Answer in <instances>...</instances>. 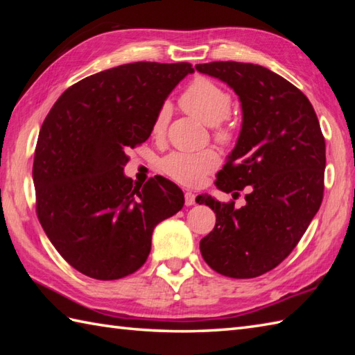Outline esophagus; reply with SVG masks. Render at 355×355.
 <instances>
[{
	"label": "esophagus",
	"mask_w": 355,
	"mask_h": 355,
	"mask_svg": "<svg viewBox=\"0 0 355 355\" xmlns=\"http://www.w3.org/2000/svg\"><path fill=\"white\" fill-rule=\"evenodd\" d=\"M184 205L186 206H193L195 205V193H192V192L184 193Z\"/></svg>",
	"instance_id": "esophagus-1"
}]
</instances>
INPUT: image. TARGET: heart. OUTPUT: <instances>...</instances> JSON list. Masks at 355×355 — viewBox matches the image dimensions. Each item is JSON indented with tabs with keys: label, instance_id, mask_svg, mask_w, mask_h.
<instances>
[{
	"label": "heart",
	"instance_id": "1",
	"mask_svg": "<svg viewBox=\"0 0 355 355\" xmlns=\"http://www.w3.org/2000/svg\"><path fill=\"white\" fill-rule=\"evenodd\" d=\"M180 103L184 111L200 119L209 126L220 125L223 120L230 114L232 99L230 94L221 88L214 80L206 78H197L192 84L186 88L182 94ZM169 122V107L163 105L158 110L157 116L153 122V134L160 137L164 132ZM230 131L220 128L216 130V137L227 141L230 139ZM220 158L212 149L198 150V153H186V150H175L166 155L162 160V169L177 183L186 186H198L202 183L207 173L212 172Z\"/></svg>",
	"mask_w": 355,
	"mask_h": 355
}]
</instances>
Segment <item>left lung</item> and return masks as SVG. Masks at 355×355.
<instances>
[{
  "instance_id": "obj_1",
  "label": "left lung",
  "mask_w": 355,
  "mask_h": 355,
  "mask_svg": "<svg viewBox=\"0 0 355 355\" xmlns=\"http://www.w3.org/2000/svg\"><path fill=\"white\" fill-rule=\"evenodd\" d=\"M236 93L243 123L218 173L223 192L243 191L245 206L198 195L216 214L201 239L202 258L216 273L250 279L279 266L302 238L323 198L325 139L313 105L299 88L266 67L245 62L197 64Z\"/></svg>"
}]
</instances>
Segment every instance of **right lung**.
Instances as JSON below:
<instances>
[{
    "instance_id": "add662e5",
    "label": "right lung",
    "mask_w": 355,
    "mask_h": 355,
    "mask_svg": "<svg viewBox=\"0 0 355 355\" xmlns=\"http://www.w3.org/2000/svg\"><path fill=\"white\" fill-rule=\"evenodd\" d=\"M191 64L134 62L79 80L45 117L33 160L36 214L59 254L80 273L114 281L146 262L158 223L184 205L160 175L123 172L125 150L146 141L166 97Z\"/></svg>"
}]
</instances>
